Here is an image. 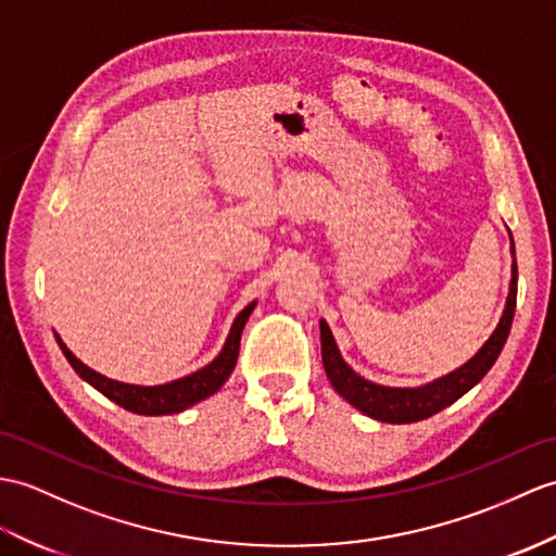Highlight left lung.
<instances>
[{"instance_id":"obj_1","label":"left lung","mask_w":556,"mask_h":556,"mask_svg":"<svg viewBox=\"0 0 556 556\" xmlns=\"http://www.w3.org/2000/svg\"><path fill=\"white\" fill-rule=\"evenodd\" d=\"M511 237V235H509ZM511 281L509 293L505 303V313H502L495 331L490 339L479 348L469 363H464L455 371L445 374L441 379H433L415 389H395V386H381L367 381L365 377L345 363L333 333L325 319H319V339H321V365H325L327 377L343 400H348L355 409L363 415L386 421V424H412L433 417L435 412L450 407L459 400L464 393L471 391L479 383L488 369L495 365L502 348L507 343L514 309H516V255H514V239H511Z\"/></svg>"}]
</instances>
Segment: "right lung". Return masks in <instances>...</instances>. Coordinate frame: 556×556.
<instances>
[{
  "label": "right lung",
  "instance_id": "1",
  "mask_svg": "<svg viewBox=\"0 0 556 556\" xmlns=\"http://www.w3.org/2000/svg\"><path fill=\"white\" fill-rule=\"evenodd\" d=\"M257 301L249 303L237 315L235 325L229 329V337L223 345V351L208 363L205 367L187 374L182 379L167 381L161 386H137V383H123L103 377V374L89 369L85 363H80L71 351L68 345L61 341L59 333L56 343L66 355L71 367L80 374V379H85L89 386H94L99 393L106 395L113 403H118L121 407L135 412V415H144V417H161V415H175V412H185L187 407L201 403V400L211 397L223 389V383L229 379V374L237 367V357H239V343H241V331L247 327V321L251 313L255 309Z\"/></svg>",
  "mask_w": 556,
  "mask_h": 556
}]
</instances>
